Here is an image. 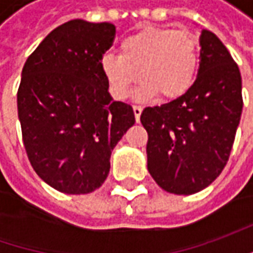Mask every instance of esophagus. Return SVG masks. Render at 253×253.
I'll return each instance as SVG.
<instances>
[{"label":"esophagus","instance_id":"1","mask_svg":"<svg viewBox=\"0 0 253 253\" xmlns=\"http://www.w3.org/2000/svg\"><path fill=\"white\" fill-rule=\"evenodd\" d=\"M133 114H135V120H136V122H139V120H141V114H142L141 105H133Z\"/></svg>","mask_w":253,"mask_h":253}]
</instances>
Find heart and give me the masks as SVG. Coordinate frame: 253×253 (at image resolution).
Listing matches in <instances>:
<instances>
[{
  "label": "heart",
  "instance_id": "obj_1",
  "mask_svg": "<svg viewBox=\"0 0 253 253\" xmlns=\"http://www.w3.org/2000/svg\"><path fill=\"white\" fill-rule=\"evenodd\" d=\"M199 39L190 31L171 28H145L126 36L120 54H104L102 76L117 100L129 95L136 80H143L135 91L136 100H149L159 94L173 100L193 85L199 72Z\"/></svg>",
  "mask_w": 253,
  "mask_h": 253
}]
</instances>
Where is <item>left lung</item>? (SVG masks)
Instances as JSON below:
<instances>
[{
  "label": "left lung",
  "instance_id": "left-lung-1",
  "mask_svg": "<svg viewBox=\"0 0 253 253\" xmlns=\"http://www.w3.org/2000/svg\"><path fill=\"white\" fill-rule=\"evenodd\" d=\"M197 79L161 107H146L148 170L162 189L194 194L217 179L228 162L242 114V80L228 49L212 32L200 35Z\"/></svg>",
  "mask_w": 253,
  "mask_h": 253
}]
</instances>
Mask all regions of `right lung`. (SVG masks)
<instances>
[{
  "mask_svg": "<svg viewBox=\"0 0 253 253\" xmlns=\"http://www.w3.org/2000/svg\"><path fill=\"white\" fill-rule=\"evenodd\" d=\"M115 38L110 22L57 26L22 69L18 118L36 174L66 194L97 190L112 149L135 124L131 105L114 101L100 60Z\"/></svg>",
  "mask_w": 253,
  "mask_h": 253,
  "instance_id": "obj_1",
  "label": "right lung"
}]
</instances>
